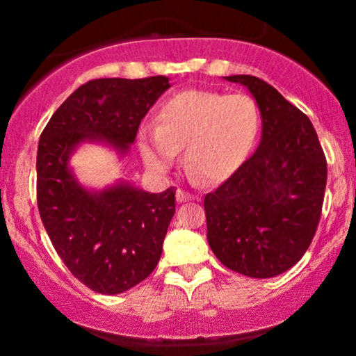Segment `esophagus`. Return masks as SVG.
I'll use <instances>...</instances> for the list:
<instances>
[{
    "label": "esophagus",
    "mask_w": 356,
    "mask_h": 356,
    "mask_svg": "<svg viewBox=\"0 0 356 356\" xmlns=\"http://www.w3.org/2000/svg\"><path fill=\"white\" fill-rule=\"evenodd\" d=\"M175 197H177V202H187V201H192V194H189V192H186L184 189H177V192H175Z\"/></svg>",
    "instance_id": "obj_1"
}]
</instances>
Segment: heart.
I'll return each mask as SVG.
<instances>
[{"instance_id": "heart-1", "label": "heart", "mask_w": 356, "mask_h": 356, "mask_svg": "<svg viewBox=\"0 0 356 356\" xmlns=\"http://www.w3.org/2000/svg\"><path fill=\"white\" fill-rule=\"evenodd\" d=\"M259 127V108L249 95L184 90L161 105L157 127L142 130L138 147L155 172H167L186 147L184 164L191 177L220 184L244 164Z\"/></svg>"}]
</instances>
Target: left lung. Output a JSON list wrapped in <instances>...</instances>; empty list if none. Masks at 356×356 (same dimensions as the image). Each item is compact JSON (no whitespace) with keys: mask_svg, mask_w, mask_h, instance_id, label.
Wrapping results in <instances>:
<instances>
[{"mask_svg":"<svg viewBox=\"0 0 356 356\" xmlns=\"http://www.w3.org/2000/svg\"><path fill=\"white\" fill-rule=\"evenodd\" d=\"M244 85L263 120L256 152L204 197L207 241L226 268L249 277H275L303 257L320 222L326 159L309 118L266 81Z\"/></svg>","mask_w":356,"mask_h":356,"instance_id":"obj_1","label":"left lung"}]
</instances>
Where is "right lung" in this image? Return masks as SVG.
Returning a JSON list of instances; mask_svg holds the SVG:
<instances>
[{
	"label": "right lung",
	"instance_id": "right-lung-1",
	"mask_svg": "<svg viewBox=\"0 0 356 356\" xmlns=\"http://www.w3.org/2000/svg\"><path fill=\"white\" fill-rule=\"evenodd\" d=\"M169 87L162 75L90 80L56 108L40 137V218L65 266L102 295L134 288L157 266L175 212V189L152 194L124 179L90 189L76 179L70 159L85 142L125 157L142 118Z\"/></svg>",
	"mask_w": 356,
	"mask_h": 356
}]
</instances>
